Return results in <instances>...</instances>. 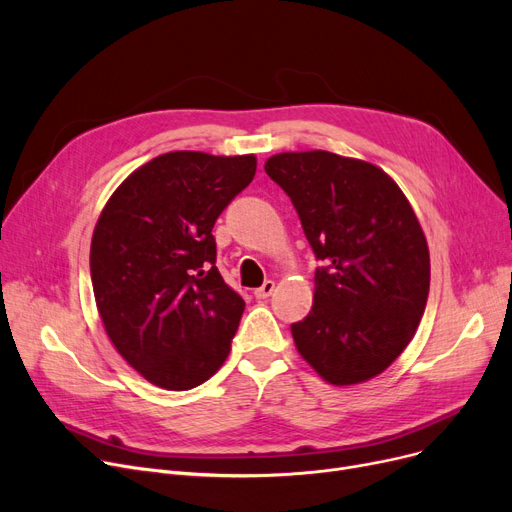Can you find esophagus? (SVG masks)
<instances>
[{
    "instance_id": "esophagus-1",
    "label": "esophagus",
    "mask_w": 512,
    "mask_h": 512,
    "mask_svg": "<svg viewBox=\"0 0 512 512\" xmlns=\"http://www.w3.org/2000/svg\"><path fill=\"white\" fill-rule=\"evenodd\" d=\"M274 288H276V282H274V280H265V282L255 290V297H257V299H267V297H270V294L274 292Z\"/></svg>"
}]
</instances>
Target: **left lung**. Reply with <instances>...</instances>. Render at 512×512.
Here are the masks:
<instances>
[{
    "mask_svg": "<svg viewBox=\"0 0 512 512\" xmlns=\"http://www.w3.org/2000/svg\"><path fill=\"white\" fill-rule=\"evenodd\" d=\"M265 172L321 261L313 307L290 326L294 344L334 386L375 378L415 336L429 294L427 240L411 203L378 166L330 151L278 153Z\"/></svg>",
    "mask_w": 512,
    "mask_h": 512,
    "instance_id": "1",
    "label": "left lung"
}]
</instances>
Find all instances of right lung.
<instances>
[{
	"mask_svg": "<svg viewBox=\"0 0 512 512\" xmlns=\"http://www.w3.org/2000/svg\"><path fill=\"white\" fill-rule=\"evenodd\" d=\"M255 155L164 153L105 203L91 240L95 303L116 351L166 390L222 367L245 301L215 267L211 228L255 176Z\"/></svg>",
	"mask_w": 512,
	"mask_h": 512,
	"instance_id": "add662e5",
	"label": "right lung"
}]
</instances>
